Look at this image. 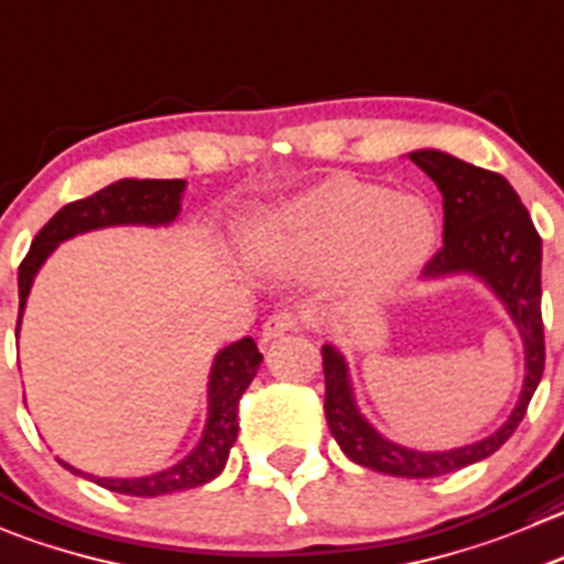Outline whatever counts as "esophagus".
I'll list each match as a JSON object with an SVG mask.
<instances>
[{
  "label": "esophagus",
  "instance_id": "obj_1",
  "mask_svg": "<svg viewBox=\"0 0 564 564\" xmlns=\"http://www.w3.org/2000/svg\"><path fill=\"white\" fill-rule=\"evenodd\" d=\"M300 327V316L292 314V311H278V314H272L270 319L264 322V327H261V338L264 341H272V338L283 336V333L289 330H297Z\"/></svg>",
  "mask_w": 564,
  "mask_h": 564
}]
</instances>
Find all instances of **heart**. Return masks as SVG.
<instances>
[{"mask_svg":"<svg viewBox=\"0 0 564 564\" xmlns=\"http://www.w3.org/2000/svg\"><path fill=\"white\" fill-rule=\"evenodd\" d=\"M438 242L433 206L382 184L327 178L259 223L250 253L272 272L347 264L369 281L419 270Z\"/></svg>","mask_w":564,"mask_h":564,"instance_id":"1","label":"heart"}]
</instances>
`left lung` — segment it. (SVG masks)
I'll return each instance as SVG.
<instances>
[{"label":"left lung","instance_id":"8db88e82","mask_svg":"<svg viewBox=\"0 0 564 564\" xmlns=\"http://www.w3.org/2000/svg\"><path fill=\"white\" fill-rule=\"evenodd\" d=\"M410 160L427 173L444 195V248L424 267V281L471 275L494 292L523 341V386L516 408L496 433L474 444L444 452H421L393 444L371 427L355 399L349 366L341 349L322 347L325 366V419L344 455L358 466L391 477L427 479L460 471L485 460L507 444L529 399L538 391L545 366L543 316H540V261L543 242L527 206L505 176L482 171L438 149L410 151Z\"/></svg>","mask_w":564,"mask_h":564}]
</instances>
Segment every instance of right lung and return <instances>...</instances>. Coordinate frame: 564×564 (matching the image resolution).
<instances>
[{"instance_id":"right-lung-1","label":"right lung","mask_w":564,"mask_h":564,"mask_svg":"<svg viewBox=\"0 0 564 564\" xmlns=\"http://www.w3.org/2000/svg\"><path fill=\"white\" fill-rule=\"evenodd\" d=\"M184 189H187V182H182V178H173V182L120 178V182L98 189L90 198L63 206L37 231V237L32 239L30 253H26V259L19 267V325H15V338H19L26 297H30L37 270L57 250L59 242L76 237V234L112 226H171L178 217V212H182ZM261 360H264V355L259 352V347H256L250 336L228 344V347H223L215 355V364H212L209 371V391H206L209 404H206L204 435L195 444V449L184 460H178L176 466L149 474V477H93V474L74 468L70 463H59L70 474H76V477L90 479V482L101 485V488L112 490V494L140 496V499H145V496H167L176 494V490H189L212 482L215 477H220V471L228 463V455H231V446L239 433V399H242L245 388L253 382Z\"/></svg>"}]
</instances>
